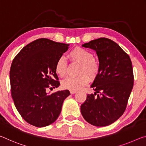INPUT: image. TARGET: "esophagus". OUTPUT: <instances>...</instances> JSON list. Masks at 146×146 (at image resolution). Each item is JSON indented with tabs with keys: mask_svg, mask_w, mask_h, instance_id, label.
<instances>
[{
	"mask_svg": "<svg viewBox=\"0 0 146 146\" xmlns=\"http://www.w3.org/2000/svg\"><path fill=\"white\" fill-rule=\"evenodd\" d=\"M70 94H75V93L77 92V91H76V90H70Z\"/></svg>",
	"mask_w": 146,
	"mask_h": 146,
	"instance_id": "1",
	"label": "esophagus"
}]
</instances>
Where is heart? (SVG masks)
I'll return each instance as SVG.
<instances>
[{
  "instance_id": "heart-1",
  "label": "heart",
  "mask_w": 146,
  "mask_h": 146,
  "mask_svg": "<svg viewBox=\"0 0 146 146\" xmlns=\"http://www.w3.org/2000/svg\"><path fill=\"white\" fill-rule=\"evenodd\" d=\"M68 57L72 63H80L77 77H68L64 80L62 85L64 89L76 90L87 85L90 79L94 80L100 71L99 61L93 57V54L87 50L76 46L69 52ZM55 70L60 77H64L68 72V64L64 57H59L55 64Z\"/></svg>"
}]
</instances>
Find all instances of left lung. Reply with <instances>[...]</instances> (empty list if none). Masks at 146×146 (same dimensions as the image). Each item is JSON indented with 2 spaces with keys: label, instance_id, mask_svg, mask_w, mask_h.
I'll return each mask as SVG.
<instances>
[{
  "label": "left lung",
  "instance_id": "1",
  "mask_svg": "<svg viewBox=\"0 0 146 146\" xmlns=\"http://www.w3.org/2000/svg\"><path fill=\"white\" fill-rule=\"evenodd\" d=\"M82 46L96 52L100 71L91 85L94 94H87L81 113L92 125H109L122 115L127 107L134 84L132 63L129 55L107 38L90 40Z\"/></svg>",
  "mask_w": 146,
  "mask_h": 146
}]
</instances>
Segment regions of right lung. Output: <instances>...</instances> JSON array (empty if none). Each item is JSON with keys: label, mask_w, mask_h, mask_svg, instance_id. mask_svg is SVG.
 I'll list each match as a JSON object with an SVG mask.
<instances>
[{"label": "right lung", "mask_w": 146, "mask_h": 146, "mask_svg": "<svg viewBox=\"0 0 146 146\" xmlns=\"http://www.w3.org/2000/svg\"><path fill=\"white\" fill-rule=\"evenodd\" d=\"M68 46L41 38L26 45L13 59L9 71L11 96L19 114L31 125L43 127L54 123L70 94L68 90L46 92L60 85L55 64Z\"/></svg>", "instance_id": "add662e5"}]
</instances>
